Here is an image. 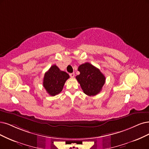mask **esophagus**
Returning <instances> with one entry per match:
<instances>
[{
	"instance_id": "34e87169",
	"label": "esophagus",
	"mask_w": 149,
	"mask_h": 149,
	"mask_svg": "<svg viewBox=\"0 0 149 149\" xmlns=\"http://www.w3.org/2000/svg\"><path fill=\"white\" fill-rule=\"evenodd\" d=\"M69 75H70V77L73 78V77H74V76H75V73H71V74H69Z\"/></svg>"
}]
</instances>
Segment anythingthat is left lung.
I'll list each match as a JSON object with an SVG mask.
<instances>
[{"instance_id":"left-lung-1","label":"left lung","mask_w":149,"mask_h":149,"mask_svg":"<svg viewBox=\"0 0 149 149\" xmlns=\"http://www.w3.org/2000/svg\"><path fill=\"white\" fill-rule=\"evenodd\" d=\"M76 76L82 90L88 96H95L100 93L106 81V77L100 70L89 63L81 64Z\"/></svg>"}]
</instances>
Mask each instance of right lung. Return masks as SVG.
I'll return each instance as SVG.
<instances>
[{
    "instance_id": "add662e5",
    "label": "right lung",
    "mask_w": 149,
    "mask_h": 149,
    "mask_svg": "<svg viewBox=\"0 0 149 149\" xmlns=\"http://www.w3.org/2000/svg\"><path fill=\"white\" fill-rule=\"evenodd\" d=\"M69 78L68 73L61 70L56 65H53L44 75L43 85L48 94L54 96L61 92Z\"/></svg>"
}]
</instances>
